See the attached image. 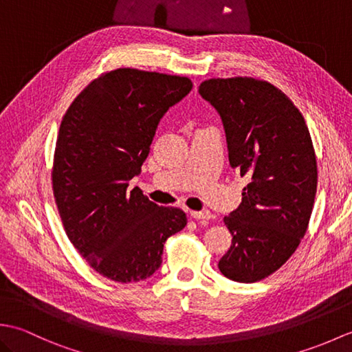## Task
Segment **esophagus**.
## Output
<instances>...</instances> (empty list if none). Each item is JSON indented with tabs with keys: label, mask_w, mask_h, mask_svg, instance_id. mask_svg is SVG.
<instances>
[{
	"label": "esophagus",
	"mask_w": 352,
	"mask_h": 352,
	"mask_svg": "<svg viewBox=\"0 0 352 352\" xmlns=\"http://www.w3.org/2000/svg\"><path fill=\"white\" fill-rule=\"evenodd\" d=\"M190 216L197 221H207V219L212 218V213L208 210H199V212L193 210V212H190Z\"/></svg>",
	"instance_id": "34e87169"
}]
</instances>
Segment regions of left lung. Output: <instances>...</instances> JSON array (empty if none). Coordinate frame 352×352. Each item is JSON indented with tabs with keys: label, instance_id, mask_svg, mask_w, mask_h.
<instances>
[{
	"label": "left lung",
	"instance_id": "left-lung-1",
	"mask_svg": "<svg viewBox=\"0 0 352 352\" xmlns=\"http://www.w3.org/2000/svg\"><path fill=\"white\" fill-rule=\"evenodd\" d=\"M199 95L218 111L230 164L248 184L223 218L233 241L219 271L237 283L274 274L300 245L315 204L318 164L301 111L267 81L212 78Z\"/></svg>",
	"mask_w": 352,
	"mask_h": 352
}]
</instances>
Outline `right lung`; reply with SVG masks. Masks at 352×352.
I'll use <instances>...</instances> for the list:
<instances>
[{
	"label": "right lung",
	"mask_w": 352,
	"mask_h": 352,
	"mask_svg": "<svg viewBox=\"0 0 352 352\" xmlns=\"http://www.w3.org/2000/svg\"><path fill=\"white\" fill-rule=\"evenodd\" d=\"M186 77L121 68L72 101L58 130L52 190L71 243L102 276L136 283L162 265L163 245L188 218L129 190L160 119L192 91Z\"/></svg>",
	"instance_id": "1"
}]
</instances>
